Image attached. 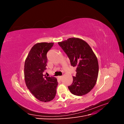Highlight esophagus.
Returning <instances> with one entry per match:
<instances>
[{
    "instance_id": "obj_1",
    "label": "esophagus",
    "mask_w": 124,
    "mask_h": 124,
    "mask_svg": "<svg viewBox=\"0 0 124 124\" xmlns=\"http://www.w3.org/2000/svg\"><path fill=\"white\" fill-rule=\"evenodd\" d=\"M62 76H59V77H58V78H59V79L60 80H61L62 79Z\"/></svg>"
}]
</instances>
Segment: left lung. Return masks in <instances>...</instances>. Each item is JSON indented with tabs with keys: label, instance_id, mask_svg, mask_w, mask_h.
Listing matches in <instances>:
<instances>
[{
	"label": "left lung",
	"instance_id": "1",
	"mask_svg": "<svg viewBox=\"0 0 124 124\" xmlns=\"http://www.w3.org/2000/svg\"><path fill=\"white\" fill-rule=\"evenodd\" d=\"M58 43L68 56L71 65L77 67L76 77L68 86L70 92L76 96L87 94L98 78L99 65L96 55L88 44L80 38H71Z\"/></svg>",
	"mask_w": 124,
	"mask_h": 124
}]
</instances>
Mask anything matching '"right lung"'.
<instances>
[{
  "instance_id": "add662e5",
  "label": "right lung",
  "mask_w": 124,
  "mask_h": 124,
  "mask_svg": "<svg viewBox=\"0 0 124 124\" xmlns=\"http://www.w3.org/2000/svg\"><path fill=\"white\" fill-rule=\"evenodd\" d=\"M54 43L41 42L33 46L25 62L24 78L27 88L42 102L53 100L56 93L57 80L55 77H43L47 62L46 54Z\"/></svg>"
}]
</instances>
